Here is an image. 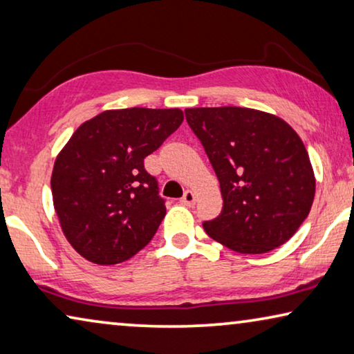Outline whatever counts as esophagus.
<instances>
[{
  "label": "esophagus",
  "mask_w": 354,
  "mask_h": 354,
  "mask_svg": "<svg viewBox=\"0 0 354 354\" xmlns=\"http://www.w3.org/2000/svg\"><path fill=\"white\" fill-rule=\"evenodd\" d=\"M181 203L186 205V206H194L195 205V194L192 190H186L184 192V197L181 198Z\"/></svg>",
  "instance_id": "esophagus-1"
}]
</instances>
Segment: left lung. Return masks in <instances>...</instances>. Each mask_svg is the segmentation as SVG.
Instances as JSON below:
<instances>
[{
	"label": "left lung",
	"mask_w": 354,
	"mask_h": 354,
	"mask_svg": "<svg viewBox=\"0 0 354 354\" xmlns=\"http://www.w3.org/2000/svg\"><path fill=\"white\" fill-rule=\"evenodd\" d=\"M214 168L222 212L207 236L239 254H266L293 236L310 212L315 175L307 149L282 118L244 106L186 109Z\"/></svg>",
	"instance_id": "8db88e82"
}]
</instances>
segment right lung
<instances>
[{"label": "right lung", "instance_id": "right-lung-1", "mask_svg": "<svg viewBox=\"0 0 354 354\" xmlns=\"http://www.w3.org/2000/svg\"><path fill=\"white\" fill-rule=\"evenodd\" d=\"M179 109L105 110L78 126L56 156L52 197L66 239L96 265L142 250L165 217L143 159L181 126Z\"/></svg>", "mask_w": 354, "mask_h": 354}]
</instances>
